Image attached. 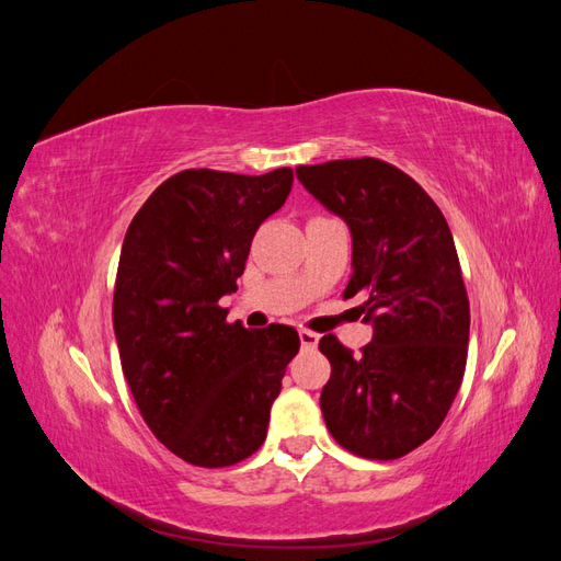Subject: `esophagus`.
Masks as SVG:
<instances>
[{
    "label": "esophagus",
    "mask_w": 561,
    "mask_h": 561,
    "mask_svg": "<svg viewBox=\"0 0 561 561\" xmlns=\"http://www.w3.org/2000/svg\"><path fill=\"white\" fill-rule=\"evenodd\" d=\"M299 342H301V348L313 351L318 346V334L311 330H299Z\"/></svg>",
    "instance_id": "1"
}]
</instances>
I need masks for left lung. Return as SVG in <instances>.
<instances>
[{"mask_svg": "<svg viewBox=\"0 0 561 561\" xmlns=\"http://www.w3.org/2000/svg\"><path fill=\"white\" fill-rule=\"evenodd\" d=\"M297 178L348 225L344 299L360 295L375 330L360 355L320 339L332 365L322 416L351 454L393 461L435 435L463 381L470 304L449 225L421 184L379 159L299 165Z\"/></svg>", "mask_w": 561, "mask_h": 561, "instance_id": "obj_1", "label": "left lung"}]
</instances>
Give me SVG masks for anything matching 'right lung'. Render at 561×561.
Masks as SVG:
<instances>
[{
	"instance_id": "right-lung-1",
	"label": "right lung",
	"mask_w": 561,
	"mask_h": 561,
	"mask_svg": "<svg viewBox=\"0 0 561 561\" xmlns=\"http://www.w3.org/2000/svg\"><path fill=\"white\" fill-rule=\"evenodd\" d=\"M293 180V168H190L161 182L126 231L112 304L124 377L149 431L192 466H233L262 447L299 351L295 328L245 330L217 304L239 290L252 236Z\"/></svg>"
}]
</instances>
